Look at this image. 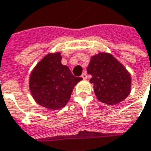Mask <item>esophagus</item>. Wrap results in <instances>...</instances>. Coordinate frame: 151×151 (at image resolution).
Masks as SVG:
<instances>
[{
    "label": "esophagus",
    "instance_id": "obj_1",
    "mask_svg": "<svg viewBox=\"0 0 151 151\" xmlns=\"http://www.w3.org/2000/svg\"><path fill=\"white\" fill-rule=\"evenodd\" d=\"M81 77L83 78V79H87V78H88V76H87V73H83Z\"/></svg>",
    "mask_w": 151,
    "mask_h": 151
}]
</instances>
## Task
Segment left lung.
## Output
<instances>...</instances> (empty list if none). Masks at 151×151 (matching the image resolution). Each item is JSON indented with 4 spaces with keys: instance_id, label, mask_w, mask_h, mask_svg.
Instances as JSON below:
<instances>
[{
    "instance_id": "obj_1",
    "label": "left lung",
    "mask_w": 151,
    "mask_h": 151,
    "mask_svg": "<svg viewBox=\"0 0 151 151\" xmlns=\"http://www.w3.org/2000/svg\"><path fill=\"white\" fill-rule=\"evenodd\" d=\"M87 72L97 98L107 105L125 100L132 90L130 73L112 54L100 52L91 57Z\"/></svg>"
}]
</instances>
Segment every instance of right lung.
Instances as JSON below:
<instances>
[{"label": "right lung", "mask_w": 151, "mask_h": 151, "mask_svg": "<svg viewBox=\"0 0 151 151\" xmlns=\"http://www.w3.org/2000/svg\"><path fill=\"white\" fill-rule=\"evenodd\" d=\"M61 59L60 52L46 54L29 75V87L33 98L47 109L58 110L67 105L74 86L83 79L73 75Z\"/></svg>", "instance_id": "right-lung-1"}]
</instances>
